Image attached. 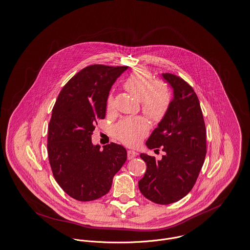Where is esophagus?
<instances>
[{
	"label": "esophagus",
	"instance_id": "1",
	"mask_svg": "<svg viewBox=\"0 0 250 250\" xmlns=\"http://www.w3.org/2000/svg\"><path fill=\"white\" fill-rule=\"evenodd\" d=\"M136 155H137V153H136L134 150H128V151H127V158H128V159H132V158H134Z\"/></svg>",
	"mask_w": 250,
	"mask_h": 250
}]
</instances>
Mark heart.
I'll return each mask as SVG.
<instances>
[{
    "label": "heart",
    "instance_id": "heart-1",
    "mask_svg": "<svg viewBox=\"0 0 250 250\" xmlns=\"http://www.w3.org/2000/svg\"><path fill=\"white\" fill-rule=\"evenodd\" d=\"M124 87L140 101L144 113L153 122H160L170 105V93L166 85L153 83L152 75L146 69L134 70L125 81ZM114 105L113 96L106 101L107 110ZM148 130V123L143 117H128L121 120L112 129L113 135L128 146L137 145Z\"/></svg>",
    "mask_w": 250,
    "mask_h": 250
}]
</instances>
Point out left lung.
<instances>
[{
  "instance_id": "8db88e82",
  "label": "left lung",
  "mask_w": 250,
  "mask_h": 250,
  "mask_svg": "<svg viewBox=\"0 0 250 250\" xmlns=\"http://www.w3.org/2000/svg\"><path fill=\"white\" fill-rule=\"evenodd\" d=\"M162 77L173 97L146 145L150 149L162 146L165 154L160 160L140 154L146 171L138 184L144 196L165 205L178 201L194 187L206 155V128L194 89L174 75L165 73Z\"/></svg>"
}]
</instances>
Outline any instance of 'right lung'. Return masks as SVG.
<instances>
[{"mask_svg": "<svg viewBox=\"0 0 250 250\" xmlns=\"http://www.w3.org/2000/svg\"><path fill=\"white\" fill-rule=\"evenodd\" d=\"M127 67L91 65L75 75L58 95L48 127V155L58 185L80 201L107 194L126 161L118 144L93 145L99 119L105 118L112 85Z\"/></svg>", "mask_w": 250, "mask_h": 250, "instance_id": "add662e5", "label": "right lung"}]
</instances>
